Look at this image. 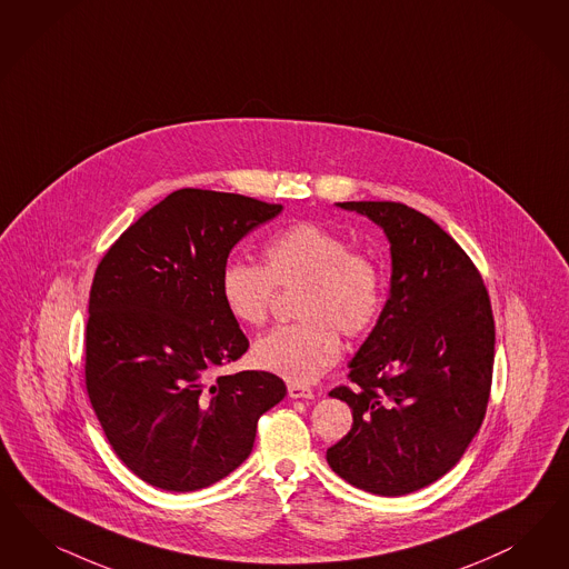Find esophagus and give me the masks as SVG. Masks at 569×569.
I'll return each instance as SVG.
<instances>
[{
    "mask_svg": "<svg viewBox=\"0 0 569 569\" xmlns=\"http://www.w3.org/2000/svg\"><path fill=\"white\" fill-rule=\"evenodd\" d=\"M289 398H293V400H297V398H306V400H310V398H313V391L308 386L291 383V386H289Z\"/></svg>",
    "mask_w": 569,
    "mask_h": 569,
    "instance_id": "34e87169",
    "label": "esophagus"
}]
</instances>
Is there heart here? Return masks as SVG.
<instances>
[{
  "label": "heart",
  "mask_w": 569,
  "mask_h": 569,
  "mask_svg": "<svg viewBox=\"0 0 569 569\" xmlns=\"http://www.w3.org/2000/svg\"><path fill=\"white\" fill-rule=\"evenodd\" d=\"M261 256L263 266L234 259L221 268V301L240 325L259 327L268 320L276 287L301 284L295 308L301 320L261 335L251 356L268 372L308 383L337 362L339 330L356 339L372 329L383 306L381 268L351 251L346 237L313 221L280 230Z\"/></svg>",
  "instance_id": "heart-1"
}]
</instances>
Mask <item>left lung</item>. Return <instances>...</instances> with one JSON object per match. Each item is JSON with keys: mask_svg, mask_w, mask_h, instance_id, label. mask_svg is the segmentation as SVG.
<instances>
[{"mask_svg": "<svg viewBox=\"0 0 569 569\" xmlns=\"http://www.w3.org/2000/svg\"><path fill=\"white\" fill-rule=\"evenodd\" d=\"M391 242V291L377 327L332 398L351 408L330 469L379 496L410 495L446 476L476 438L490 398L495 316L471 257L421 211L349 201Z\"/></svg>", "mask_w": 569, "mask_h": 569, "instance_id": "8db88e82", "label": "left lung"}]
</instances>
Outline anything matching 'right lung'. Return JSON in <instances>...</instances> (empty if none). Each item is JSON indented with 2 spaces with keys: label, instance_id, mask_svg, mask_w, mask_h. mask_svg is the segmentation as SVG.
Returning a JSON list of instances; mask_svg holds the SVG:
<instances>
[{
  "label": "right lung",
  "instance_id": "obj_1",
  "mask_svg": "<svg viewBox=\"0 0 569 569\" xmlns=\"http://www.w3.org/2000/svg\"><path fill=\"white\" fill-rule=\"evenodd\" d=\"M282 204L182 188L110 244L93 274L86 387L117 457L150 486L201 490L253 450L287 393L263 370L220 375L249 349L220 293L232 247Z\"/></svg>",
  "mask_w": 569,
  "mask_h": 569
}]
</instances>
